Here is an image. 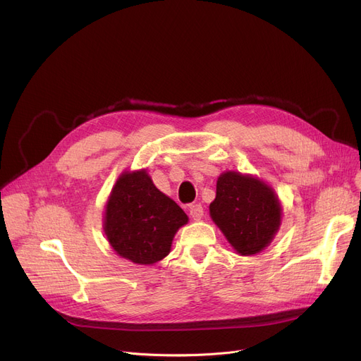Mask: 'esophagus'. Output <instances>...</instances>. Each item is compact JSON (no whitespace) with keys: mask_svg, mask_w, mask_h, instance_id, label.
<instances>
[{"mask_svg":"<svg viewBox=\"0 0 361 361\" xmlns=\"http://www.w3.org/2000/svg\"><path fill=\"white\" fill-rule=\"evenodd\" d=\"M188 212H190V216H191V218H193L195 221H200V219L203 218V214H204L203 206H202L200 203H197V204H191V206H190V209H188Z\"/></svg>","mask_w":361,"mask_h":361,"instance_id":"1","label":"esophagus"}]
</instances>
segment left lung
I'll return each instance as SVG.
<instances>
[{"label": "left lung", "instance_id": "obj_1", "mask_svg": "<svg viewBox=\"0 0 361 361\" xmlns=\"http://www.w3.org/2000/svg\"><path fill=\"white\" fill-rule=\"evenodd\" d=\"M209 210L213 222L241 255H254L269 247L281 224V206L274 190L236 171H226L218 178L216 199Z\"/></svg>", "mask_w": 361, "mask_h": 361}]
</instances>
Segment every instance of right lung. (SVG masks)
Here are the masks:
<instances>
[{
	"instance_id": "add662e5",
	"label": "right lung",
	"mask_w": 361,
	"mask_h": 361,
	"mask_svg": "<svg viewBox=\"0 0 361 361\" xmlns=\"http://www.w3.org/2000/svg\"><path fill=\"white\" fill-rule=\"evenodd\" d=\"M187 222L184 210L155 187L147 170H139L117 178L103 228L117 255L148 266L170 254L174 235Z\"/></svg>"
}]
</instances>
